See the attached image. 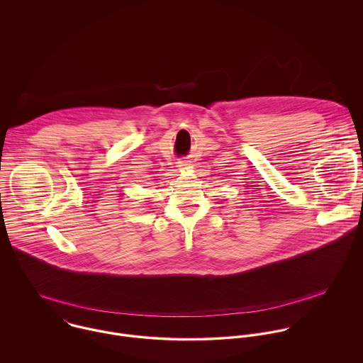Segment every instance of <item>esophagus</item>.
<instances>
[{"label": "esophagus", "mask_w": 363, "mask_h": 363, "mask_svg": "<svg viewBox=\"0 0 363 363\" xmlns=\"http://www.w3.org/2000/svg\"><path fill=\"white\" fill-rule=\"evenodd\" d=\"M187 164H189V162H187V160H182L179 166H187Z\"/></svg>", "instance_id": "34e87169"}]
</instances>
